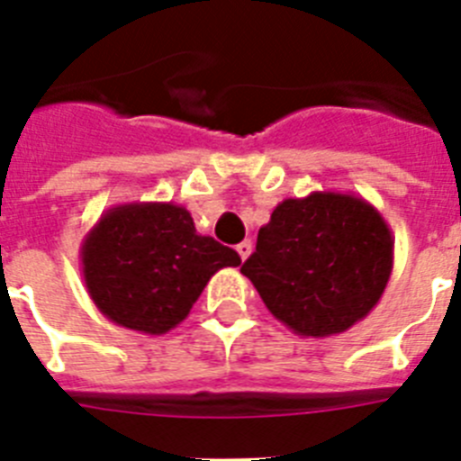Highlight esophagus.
Listing matches in <instances>:
<instances>
[{
	"mask_svg": "<svg viewBox=\"0 0 461 461\" xmlns=\"http://www.w3.org/2000/svg\"><path fill=\"white\" fill-rule=\"evenodd\" d=\"M238 254H240V258H242V260L249 258V254H251V242H249V240H244V242L238 244Z\"/></svg>",
	"mask_w": 461,
	"mask_h": 461,
	"instance_id": "1",
	"label": "esophagus"
}]
</instances>
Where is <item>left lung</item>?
I'll return each instance as SVG.
<instances>
[{"label": "left lung", "instance_id": "left-lung-1", "mask_svg": "<svg viewBox=\"0 0 461 461\" xmlns=\"http://www.w3.org/2000/svg\"><path fill=\"white\" fill-rule=\"evenodd\" d=\"M394 240L381 212L356 194L286 198L240 267L276 321L300 337H332L362 321L393 275Z\"/></svg>", "mask_w": 461, "mask_h": 461}]
</instances>
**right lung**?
Returning <instances> with one entry per match:
<instances>
[{
  "mask_svg": "<svg viewBox=\"0 0 461 461\" xmlns=\"http://www.w3.org/2000/svg\"><path fill=\"white\" fill-rule=\"evenodd\" d=\"M240 256L195 233L175 203H124L105 210L80 247L85 288L105 319L142 335H166L189 316L212 275Z\"/></svg>",
  "mask_w": 461,
  "mask_h": 461,
  "instance_id": "obj_1",
  "label": "right lung"
}]
</instances>
